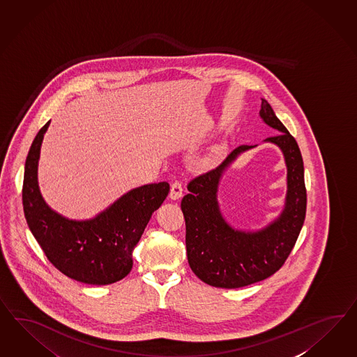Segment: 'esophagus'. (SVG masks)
Instances as JSON below:
<instances>
[{"label": "esophagus", "mask_w": 357, "mask_h": 357, "mask_svg": "<svg viewBox=\"0 0 357 357\" xmlns=\"http://www.w3.org/2000/svg\"><path fill=\"white\" fill-rule=\"evenodd\" d=\"M183 195V185L179 181H175L172 184V190H170V199L172 200H178L181 199Z\"/></svg>", "instance_id": "34e87169"}]
</instances>
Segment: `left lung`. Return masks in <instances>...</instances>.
<instances>
[{"instance_id":"obj_1","label":"left lung","mask_w":357,"mask_h":357,"mask_svg":"<svg viewBox=\"0 0 357 357\" xmlns=\"http://www.w3.org/2000/svg\"><path fill=\"white\" fill-rule=\"evenodd\" d=\"M261 100V118L280 132L265 142L280 146L287 165V197L280 218L260 231L244 232L234 230L220 212L217 187L223 170L255 145L235 148L217 167L195 176L181 204L188 264L200 280L214 287L239 289L269 278L287 260L305 220L307 190L299 145L269 102Z\"/></svg>"}]
</instances>
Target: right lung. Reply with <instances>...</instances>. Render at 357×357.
I'll list each match as a JSON object with an SVG mask.
<instances>
[{
    "label": "right lung",
    "mask_w": 357,
    "mask_h": 357,
    "mask_svg": "<svg viewBox=\"0 0 357 357\" xmlns=\"http://www.w3.org/2000/svg\"><path fill=\"white\" fill-rule=\"evenodd\" d=\"M49 123L33 139L24 166L22 202L29 230L53 266L68 278L96 286L118 282L132 269V248L170 185H142L89 221L59 215L45 204L38 184L40 146Z\"/></svg>",
    "instance_id": "obj_1"
}]
</instances>
